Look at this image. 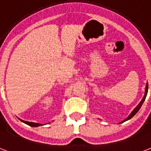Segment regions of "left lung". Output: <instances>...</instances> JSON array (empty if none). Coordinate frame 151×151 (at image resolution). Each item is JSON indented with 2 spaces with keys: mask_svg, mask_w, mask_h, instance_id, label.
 Returning <instances> with one entry per match:
<instances>
[{
  "mask_svg": "<svg viewBox=\"0 0 151 151\" xmlns=\"http://www.w3.org/2000/svg\"><path fill=\"white\" fill-rule=\"evenodd\" d=\"M147 92H148V83H147V86H146V90H145V94H144L143 98H142V101H140V103L138 104V106L135 107V108H134V110H133L132 112L130 113V114H129V115L128 116V117H127V118H126L125 120H124V121L122 122L121 123H122V122H126V121H127V120H129V119H130V118H133V117H134V116L135 114H137V112H138V110H139V109L141 108L142 105L143 104L144 101H145V99H146V97H147Z\"/></svg>",
  "mask_w": 151,
  "mask_h": 151,
  "instance_id": "left-lung-1",
  "label": "left lung"
}]
</instances>
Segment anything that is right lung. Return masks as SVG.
<instances>
[{"mask_svg": "<svg viewBox=\"0 0 151 151\" xmlns=\"http://www.w3.org/2000/svg\"><path fill=\"white\" fill-rule=\"evenodd\" d=\"M21 121L23 122L24 123L27 124L30 127H39V126H42V124H40V123H36V122H26V121H23L22 119H20Z\"/></svg>", "mask_w": 151, "mask_h": 151, "instance_id": "obj_1", "label": "right lung"}]
</instances>
